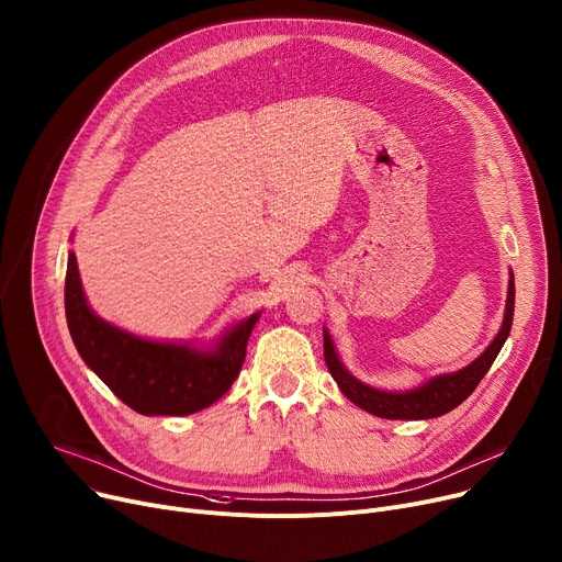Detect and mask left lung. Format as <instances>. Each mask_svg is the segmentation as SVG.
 Here are the masks:
<instances>
[{
    "label": "left lung",
    "instance_id": "left-lung-1",
    "mask_svg": "<svg viewBox=\"0 0 562 562\" xmlns=\"http://www.w3.org/2000/svg\"><path fill=\"white\" fill-rule=\"evenodd\" d=\"M513 311H515V279L510 274L508 279V296H506V311H504V322L495 339L488 344V349L474 360L468 367L454 371V373H443L429 378L427 382L414 386V390L407 392H384L375 390V386H369L360 382L356 375H351L344 367L335 353L333 339L328 330L324 328V360L326 367L341 390V394L347 396L351 403L362 407L364 412L380 416V418H392V420H420V418H437L441 414L452 412L459 407L472 392L474 386L482 382V378L488 373L491 364L495 362L497 353L502 351L504 341L510 333L513 324Z\"/></svg>",
    "mask_w": 562,
    "mask_h": 562
}]
</instances>
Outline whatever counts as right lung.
<instances>
[{"label":"right lung","mask_w":562,"mask_h":562,"mask_svg":"<svg viewBox=\"0 0 562 562\" xmlns=\"http://www.w3.org/2000/svg\"><path fill=\"white\" fill-rule=\"evenodd\" d=\"M65 313L80 358L116 398L144 416H187L229 392L261 313L232 326L211 349L153 341L94 315L85 299L74 251L67 258Z\"/></svg>","instance_id":"1"}]
</instances>
